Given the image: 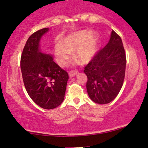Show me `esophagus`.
<instances>
[{
	"label": "esophagus",
	"mask_w": 148,
	"mask_h": 148,
	"mask_svg": "<svg viewBox=\"0 0 148 148\" xmlns=\"http://www.w3.org/2000/svg\"><path fill=\"white\" fill-rule=\"evenodd\" d=\"M77 73H78V71L76 70V71H72L69 72V74L70 77H74V76H75V75L77 74Z\"/></svg>",
	"instance_id": "34e87169"
}]
</instances>
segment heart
Here are the masks:
<instances>
[{"instance_id": "heart-1", "label": "heart", "mask_w": 148, "mask_h": 148, "mask_svg": "<svg viewBox=\"0 0 148 148\" xmlns=\"http://www.w3.org/2000/svg\"><path fill=\"white\" fill-rule=\"evenodd\" d=\"M99 48V36L97 32L82 30L69 34L62 42H57L54 53L58 63L64 66L75 51L74 58L87 63L96 56Z\"/></svg>"}]
</instances>
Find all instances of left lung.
I'll list each match as a JSON object with an SVG mask.
<instances>
[{
	"label": "left lung",
	"instance_id": "8db88e82",
	"mask_svg": "<svg viewBox=\"0 0 148 148\" xmlns=\"http://www.w3.org/2000/svg\"><path fill=\"white\" fill-rule=\"evenodd\" d=\"M126 55L121 37L112 31L108 43L84 68L89 97L95 103H110L123 84Z\"/></svg>",
	"mask_w": 148,
	"mask_h": 148
}]
</instances>
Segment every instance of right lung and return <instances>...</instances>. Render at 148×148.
Here are the masks:
<instances>
[{
    "mask_svg": "<svg viewBox=\"0 0 148 148\" xmlns=\"http://www.w3.org/2000/svg\"><path fill=\"white\" fill-rule=\"evenodd\" d=\"M44 28L29 36L21 57V69L27 93L44 109L56 108L63 101L69 74L53 61L51 54L42 53L41 38L49 31Z\"/></svg>",
    "mask_w": 148,
    "mask_h": 148,
    "instance_id": "obj_1",
    "label": "right lung"
}]
</instances>
